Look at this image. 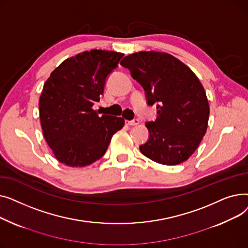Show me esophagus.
I'll return each instance as SVG.
<instances>
[{
	"label": "esophagus",
	"instance_id": "esophagus-1",
	"mask_svg": "<svg viewBox=\"0 0 248 248\" xmlns=\"http://www.w3.org/2000/svg\"><path fill=\"white\" fill-rule=\"evenodd\" d=\"M125 124L127 125H137V124H139V120L138 119H134L133 121H125Z\"/></svg>",
	"mask_w": 248,
	"mask_h": 248
}]
</instances>
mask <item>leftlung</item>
Segmentation results:
<instances>
[{
    "label": "left lung",
    "mask_w": 248,
    "mask_h": 248,
    "mask_svg": "<svg viewBox=\"0 0 248 248\" xmlns=\"http://www.w3.org/2000/svg\"><path fill=\"white\" fill-rule=\"evenodd\" d=\"M121 65L145 90L148 106L157 107V119L148 122L149 140L140 153L162 165L185 162L206 134L209 103L195 73L176 57L155 51L125 56Z\"/></svg>",
    "instance_id": "left-lung-1"
}]
</instances>
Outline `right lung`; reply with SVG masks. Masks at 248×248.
Returning a JSON list of instances; mask_svg holds the SVG:
<instances>
[{"label": "right lung", "mask_w": 248, "mask_h": 248, "mask_svg": "<svg viewBox=\"0 0 248 248\" xmlns=\"http://www.w3.org/2000/svg\"><path fill=\"white\" fill-rule=\"evenodd\" d=\"M123 56L113 51H84L64 60L44 83L39 100L41 126L60 163L69 167L93 164L123 128V117L99 116L93 109Z\"/></svg>", "instance_id": "right-lung-1"}]
</instances>
